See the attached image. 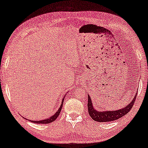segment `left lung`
Masks as SVG:
<instances>
[{
	"mask_svg": "<svg viewBox=\"0 0 148 148\" xmlns=\"http://www.w3.org/2000/svg\"><path fill=\"white\" fill-rule=\"evenodd\" d=\"M137 97V93L133 99L132 101L128 104L126 107L123 108V109L116 110V111H99L96 110L92 105V101L90 96L88 95V113L90 117L93 120L98 122H109L113 121L118 119L123 116L127 114L130 110L132 109L133 106L134 105L135 101H136Z\"/></svg>",
	"mask_w": 148,
	"mask_h": 148,
	"instance_id": "1",
	"label": "left lung"
}]
</instances>
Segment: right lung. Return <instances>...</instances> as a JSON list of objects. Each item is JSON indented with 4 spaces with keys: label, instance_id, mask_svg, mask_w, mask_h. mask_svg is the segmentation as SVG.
Masks as SVG:
<instances>
[{
    "label": "right lung",
    "instance_id": "obj_1",
    "mask_svg": "<svg viewBox=\"0 0 148 148\" xmlns=\"http://www.w3.org/2000/svg\"><path fill=\"white\" fill-rule=\"evenodd\" d=\"M64 97H65V96H64ZM64 100V99L63 98V99H62V102L61 103V105H60L59 109H58L57 112H56V113L54 114L53 116H51V117H49L48 119H43V120H41V121H31V120H29V119H27V120H29L31 122L35 123H39V124H47V123H50L54 121H55L56 119H57L58 116H59L60 112H61L62 106H63Z\"/></svg>",
    "mask_w": 148,
    "mask_h": 148
}]
</instances>
